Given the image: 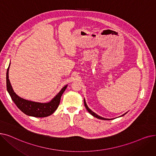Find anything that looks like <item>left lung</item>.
<instances>
[{
	"mask_svg": "<svg viewBox=\"0 0 156 156\" xmlns=\"http://www.w3.org/2000/svg\"><path fill=\"white\" fill-rule=\"evenodd\" d=\"M84 104H85V108H86V109H87V110L93 116H94V117H95V118H98V119H103V120H110V119H106V118H102V117H101V116H99V115H97V114H95V112H94L91 109H89V108L87 106V104H86V102H85V100L84 99ZM126 114V113H125ZM125 114H123V115H122L121 116H124Z\"/></svg>",
	"mask_w": 156,
	"mask_h": 156,
	"instance_id": "8db88e82",
	"label": "left lung"
}]
</instances>
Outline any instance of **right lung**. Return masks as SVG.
I'll return each mask as SVG.
<instances>
[{"mask_svg":"<svg viewBox=\"0 0 156 156\" xmlns=\"http://www.w3.org/2000/svg\"><path fill=\"white\" fill-rule=\"evenodd\" d=\"M9 66L7 68L6 73L7 90L16 106L27 115L36 118L47 117L53 114L58 108L61 96L66 90V89L68 85L64 86L61 89V90L48 102L40 103L24 99L23 98L19 97L13 90L9 79Z\"/></svg>","mask_w":156,"mask_h":156,"instance_id":"obj_1","label":"right lung"}]
</instances>
